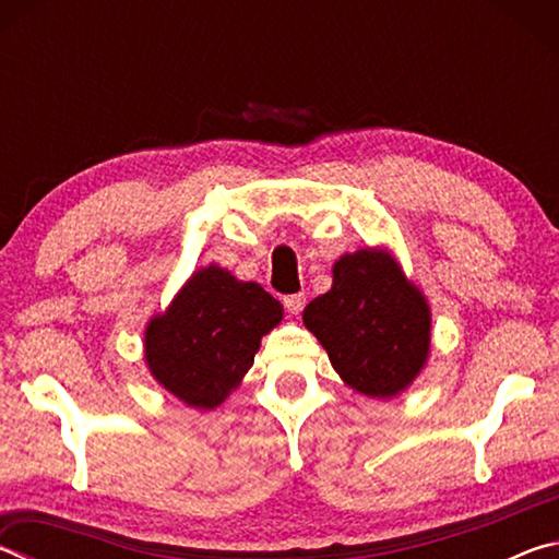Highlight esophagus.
I'll return each mask as SVG.
<instances>
[{"label": "esophagus", "mask_w": 559, "mask_h": 559, "mask_svg": "<svg viewBox=\"0 0 559 559\" xmlns=\"http://www.w3.org/2000/svg\"><path fill=\"white\" fill-rule=\"evenodd\" d=\"M283 306H286V310L290 316H298L302 306H306V296L302 293H293V296H286L283 298Z\"/></svg>", "instance_id": "1"}]
</instances>
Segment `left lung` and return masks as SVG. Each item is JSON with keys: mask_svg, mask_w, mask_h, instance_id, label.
<instances>
[{"mask_svg": "<svg viewBox=\"0 0 559 559\" xmlns=\"http://www.w3.org/2000/svg\"><path fill=\"white\" fill-rule=\"evenodd\" d=\"M330 365L359 394L390 400L424 370L431 310L386 249H359L333 266V288L302 310Z\"/></svg>", "mask_w": 559, "mask_h": 559, "instance_id": "obj_1", "label": "left lung"}]
</instances>
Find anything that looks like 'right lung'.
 Returning a JSON list of instances; mask_svg holds the SVG:
<instances>
[{"label":"right lung","mask_w":559,"mask_h":559,"mask_svg":"<svg viewBox=\"0 0 559 559\" xmlns=\"http://www.w3.org/2000/svg\"><path fill=\"white\" fill-rule=\"evenodd\" d=\"M281 318L283 306L259 283L212 263L194 271L165 313L147 323L150 374L194 409H214L251 370L261 337Z\"/></svg>","instance_id":"add662e5"}]
</instances>
